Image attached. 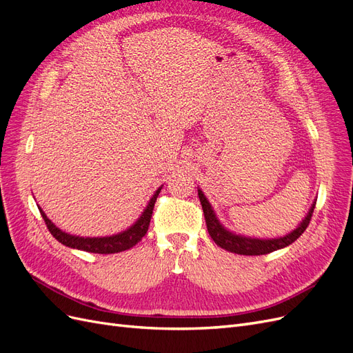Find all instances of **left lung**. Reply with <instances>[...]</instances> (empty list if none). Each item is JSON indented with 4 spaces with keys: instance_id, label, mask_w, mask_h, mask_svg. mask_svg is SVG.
Listing matches in <instances>:
<instances>
[{
    "instance_id": "obj_1",
    "label": "left lung",
    "mask_w": 353,
    "mask_h": 353,
    "mask_svg": "<svg viewBox=\"0 0 353 353\" xmlns=\"http://www.w3.org/2000/svg\"><path fill=\"white\" fill-rule=\"evenodd\" d=\"M197 191H199V199L201 203L203 213H205L209 236L212 237V240L215 241L221 249H225L231 253L245 254V256L266 254L290 245L293 241H296L302 236L303 231L309 225V221H311V216L315 209V203H316V200L312 201V205L309 208V212L306 213V216L302 219V222L299 223L293 231L285 234V236L275 237V239H258V237L241 236V234H236L223 227L221 221L218 219L215 210H213L212 205L209 203V200L206 199L205 194H203V191L200 188H197Z\"/></svg>"
}]
</instances>
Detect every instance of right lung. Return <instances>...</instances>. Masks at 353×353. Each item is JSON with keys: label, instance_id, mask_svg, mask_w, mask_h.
<instances>
[{"label": "right lung", "instance_id": "add662e5", "mask_svg": "<svg viewBox=\"0 0 353 353\" xmlns=\"http://www.w3.org/2000/svg\"><path fill=\"white\" fill-rule=\"evenodd\" d=\"M163 185H160L152 199L148 200L145 209L141 212L140 218H138L130 228H126L125 231H121L117 234H113V236H105V237H81V236H73V234H69L66 231L60 230L56 227L54 223L51 222V219L47 218L46 212L42 210L39 206V212L42 219L46 221L47 228L51 232V236L54 237L57 241L61 244L68 245L70 249H78L83 252H91V253H100V254H109V253H119L123 250H128L134 248L137 243H140L141 239L145 236L148 231V225H150V219H152V213L156 199L162 190Z\"/></svg>", "mask_w": 353, "mask_h": 353}]
</instances>
